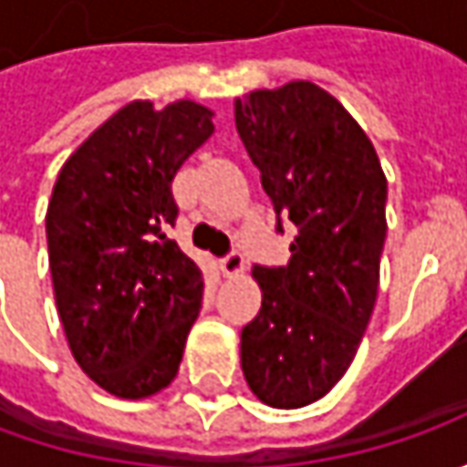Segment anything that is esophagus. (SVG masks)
<instances>
[{"label": "esophagus", "mask_w": 467, "mask_h": 467, "mask_svg": "<svg viewBox=\"0 0 467 467\" xmlns=\"http://www.w3.org/2000/svg\"><path fill=\"white\" fill-rule=\"evenodd\" d=\"M221 270H223V275H228V278H236V275H242L244 273L242 252H239V249H231L223 260H221Z\"/></svg>", "instance_id": "34e87169"}]
</instances>
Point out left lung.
Instances as JSON below:
<instances>
[{
    "label": "left lung",
    "instance_id": "1",
    "mask_svg": "<svg viewBox=\"0 0 467 467\" xmlns=\"http://www.w3.org/2000/svg\"><path fill=\"white\" fill-rule=\"evenodd\" d=\"M236 130L262 189L296 225L291 260L254 265L260 314L242 330V368L273 408L327 395L350 367L377 301L387 179L348 111L312 82L236 100Z\"/></svg>",
    "mask_w": 467,
    "mask_h": 467
}]
</instances>
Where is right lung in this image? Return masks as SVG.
<instances>
[{
  "label": "right lung",
  "instance_id": "right-lung-1",
  "mask_svg": "<svg viewBox=\"0 0 467 467\" xmlns=\"http://www.w3.org/2000/svg\"><path fill=\"white\" fill-rule=\"evenodd\" d=\"M213 111L124 106L59 171L46 213L48 267L67 343L106 392L140 400L176 377L202 309V273L166 236L171 182L213 135Z\"/></svg>",
  "mask_w": 467,
  "mask_h": 467
}]
</instances>
